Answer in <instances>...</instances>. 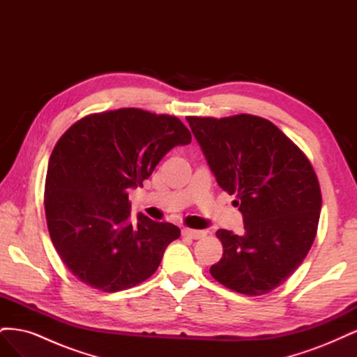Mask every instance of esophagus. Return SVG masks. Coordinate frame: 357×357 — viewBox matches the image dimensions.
<instances>
[{"label":"esophagus","mask_w":357,"mask_h":357,"mask_svg":"<svg viewBox=\"0 0 357 357\" xmlns=\"http://www.w3.org/2000/svg\"><path fill=\"white\" fill-rule=\"evenodd\" d=\"M181 234L185 236H189V238H192V240H199V238H204V236L207 235V232H205V231H197V229H189V228L183 229Z\"/></svg>","instance_id":"obj_1"}]
</instances>
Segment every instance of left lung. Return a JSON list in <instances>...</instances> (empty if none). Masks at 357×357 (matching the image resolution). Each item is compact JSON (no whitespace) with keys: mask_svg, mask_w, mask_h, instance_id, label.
Wrapping results in <instances>:
<instances>
[{"mask_svg":"<svg viewBox=\"0 0 357 357\" xmlns=\"http://www.w3.org/2000/svg\"><path fill=\"white\" fill-rule=\"evenodd\" d=\"M219 186L235 195L244 234L215 232L223 256L211 275L238 294L278 287L316 238L321 192L304 152L266 119L252 114L188 117Z\"/></svg>","mask_w":357,"mask_h":357,"instance_id":"8db88e82","label":"left lung"}]
</instances>
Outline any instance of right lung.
<instances>
[{
	"label": "right lung",
	"mask_w": 357,
	"mask_h": 357,
	"mask_svg": "<svg viewBox=\"0 0 357 357\" xmlns=\"http://www.w3.org/2000/svg\"><path fill=\"white\" fill-rule=\"evenodd\" d=\"M192 142L180 119L139 109L84 116L50 155L45 211L53 245L82 283L119 291L152 275L180 229L139 213L128 189L143 186L172 147Z\"/></svg>",
	"instance_id": "obj_1"
}]
</instances>
